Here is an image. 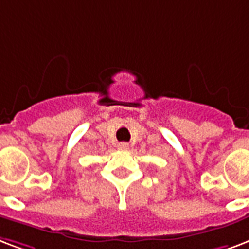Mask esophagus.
<instances>
[{"mask_svg": "<svg viewBox=\"0 0 249 249\" xmlns=\"http://www.w3.org/2000/svg\"><path fill=\"white\" fill-rule=\"evenodd\" d=\"M118 149L119 151H127L128 149V144L127 142H119Z\"/></svg>", "mask_w": 249, "mask_h": 249, "instance_id": "1", "label": "esophagus"}]
</instances>
